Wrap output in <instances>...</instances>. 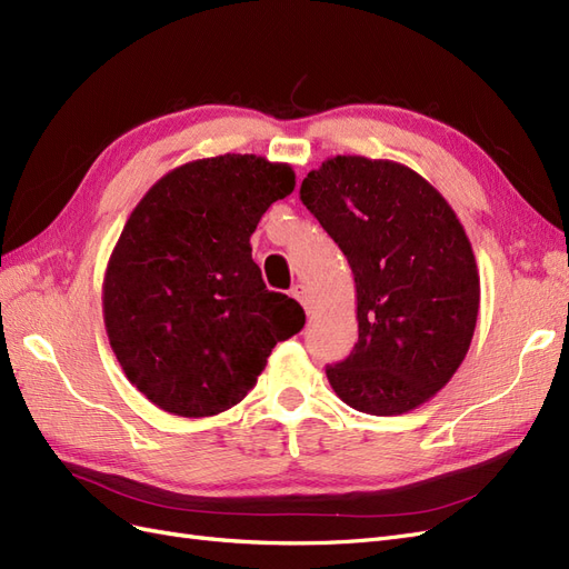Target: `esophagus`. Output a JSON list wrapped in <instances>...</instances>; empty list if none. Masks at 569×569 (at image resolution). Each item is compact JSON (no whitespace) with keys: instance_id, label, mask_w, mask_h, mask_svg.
I'll list each match as a JSON object with an SVG mask.
<instances>
[{"instance_id":"obj_1","label":"esophagus","mask_w":569,"mask_h":569,"mask_svg":"<svg viewBox=\"0 0 569 569\" xmlns=\"http://www.w3.org/2000/svg\"><path fill=\"white\" fill-rule=\"evenodd\" d=\"M291 297L299 299V303L306 308V313H311V308H313L311 289H308L306 284H295V287H291Z\"/></svg>"}]
</instances>
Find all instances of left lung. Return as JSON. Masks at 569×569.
<instances>
[{
  "label": "left lung",
  "instance_id": "1",
  "mask_svg": "<svg viewBox=\"0 0 569 569\" xmlns=\"http://www.w3.org/2000/svg\"><path fill=\"white\" fill-rule=\"evenodd\" d=\"M299 194L356 282L358 341L327 380L370 416L418 408L451 380L475 335L479 272L460 220L416 170L366 157L327 159Z\"/></svg>",
  "mask_w": 569,
  "mask_h": 569
}]
</instances>
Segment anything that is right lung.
Instances as JSON below:
<instances>
[{
  "label": "right lung",
  "mask_w": 569,
  "mask_h": 569,
  "mask_svg": "<svg viewBox=\"0 0 569 569\" xmlns=\"http://www.w3.org/2000/svg\"><path fill=\"white\" fill-rule=\"evenodd\" d=\"M295 170L226 153L170 170L134 206L104 278V322L128 380L151 403L209 418L253 389L303 308L270 291L249 237Z\"/></svg>",
  "instance_id": "1"
}]
</instances>
